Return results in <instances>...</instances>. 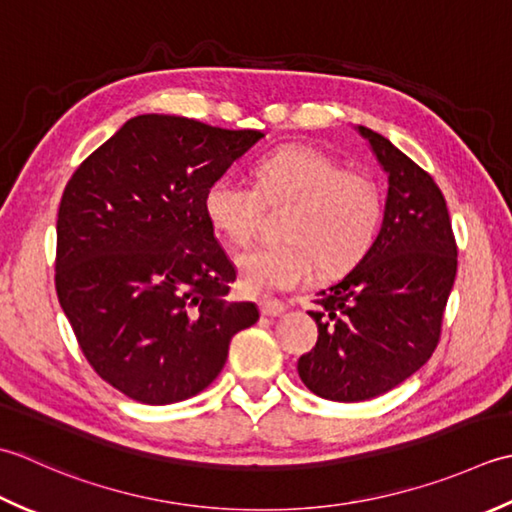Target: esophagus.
Listing matches in <instances>:
<instances>
[{
	"mask_svg": "<svg viewBox=\"0 0 512 512\" xmlns=\"http://www.w3.org/2000/svg\"><path fill=\"white\" fill-rule=\"evenodd\" d=\"M285 311H287V307L280 300H271L269 298V300L260 302V314L267 316V318H278V316H283Z\"/></svg>",
	"mask_w": 512,
	"mask_h": 512,
	"instance_id": "1",
	"label": "esophagus"
}]
</instances>
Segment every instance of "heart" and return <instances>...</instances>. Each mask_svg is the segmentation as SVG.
Segmentation results:
<instances>
[{
	"label": "heart",
	"mask_w": 512,
	"mask_h": 512,
	"mask_svg": "<svg viewBox=\"0 0 512 512\" xmlns=\"http://www.w3.org/2000/svg\"><path fill=\"white\" fill-rule=\"evenodd\" d=\"M256 187L218 176L203 196L207 221L229 243L252 241L263 203L287 205L280 223L285 243L254 247L236 260L241 287L252 296L340 276L369 252L382 221V192L369 174L342 170L314 145L291 143L265 154L254 168Z\"/></svg>",
	"instance_id": "obj_1"
}]
</instances>
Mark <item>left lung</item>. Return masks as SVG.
<instances>
[{
  "label": "left lung",
  "instance_id": "8db88e82",
  "mask_svg": "<svg viewBox=\"0 0 512 512\" xmlns=\"http://www.w3.org/2000/svg\"><path fill=\"white\" fill-rule=\"evenodd\" d=\"M356 130L387 174L382 225L360 263L318 291L316 349L298 360L305 387L333 402L387 393L431 358L457 271L440 187L382 134Z\"/></svg>",
  "mask_w": 512,
  "mask_h": 512
}]
</instances>
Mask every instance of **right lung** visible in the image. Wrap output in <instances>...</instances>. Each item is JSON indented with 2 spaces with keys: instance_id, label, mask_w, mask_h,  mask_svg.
I'll return each instance as SVG.
<instances>
[{
  "instance_id": "obj_1",
  "label": "right lung",
  "mask_w": 512,
  "mask_h": 512,
  "mask_svg": "<svg viewBox=\"0 0 512 512\" xmlns=\"http://www.w3.org/2000/svg\"><path fill=\"white\" fill-rule=\"evenodd\" d=\"M263 137L139 114L68 181L57 214L59 305L92 369L128 398L161 406L201 393L234 333L258 320L254 302L225 298L236 269L203 196Z\"/></svg>"
}]
</instances>
